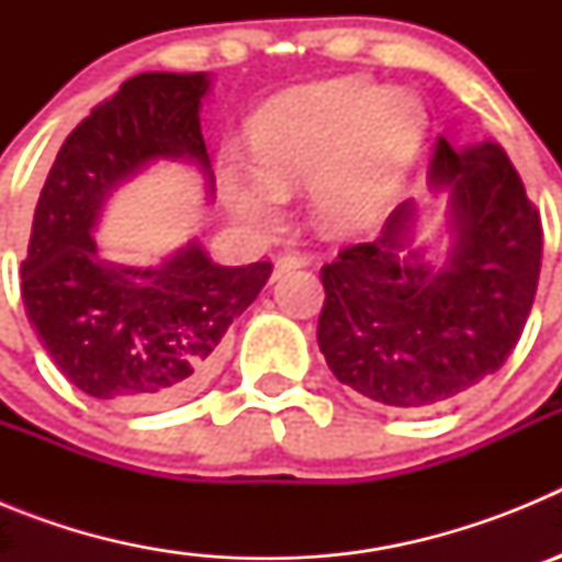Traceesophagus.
<instances>
[{
  "instance_id": "1",
  "label": "esophagus",
  "mask_w": 562,
  "mask_h": 562,
  "mask_svg": "<svg viewBox=\"0 0 562 562\" xmlns=\"http://www.w3.org/2000/svg\"><path fill=\"white\" fill-rule=\"evenodd\" d=\"M310 265V258L301 256V252H286V256L276 258V278L286 270H297V267Z\"/></svg>"
}]
</instances>
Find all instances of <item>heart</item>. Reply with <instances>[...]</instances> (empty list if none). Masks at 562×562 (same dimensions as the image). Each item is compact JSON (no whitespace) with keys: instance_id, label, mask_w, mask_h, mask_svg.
Returning a JSON list of instances; mask_svg holds the SVG:
<instances>
[{"instance_id":"heart-1","label":"heart","mask_w":562,"mask_h":562,"mask_svg":"<svg viewBox=\"0 0 562 562\" xmlns=\"http://www.w3.org/2000/svg\"><path fill=\"white\" fill-rule=\"evenodd\" d=\"M422 128L425 112L402 89L360 78L292 89L250 117L252 168L225 162L227 202L250 225H272L284 193L310 182L312 216L321 225L366 227L408 177Z\"/></svg>"}]
</instances>
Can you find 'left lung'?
<instances>
[{
	"label": "left lung",
	"instance_id": "obj_1",
	"mask_svg": "<svg viewBox=\"0 0 562 562\" xmlns=\"http://www.w3.org/2000/svg\"><path fill=\"white\" fill-rule=\"evenodd\" d=\"M430 188H448V258L411 247L414 202L380 238L321 270L317 346L331 374L376 405L422 411L495 374L518 346L538 292L543 227L498 143L453 151L441 137ZM402 249H408L405 257Z\"/></svg>",
	"mask_w": 562,
	"mask_h": 562
}]
</instances>
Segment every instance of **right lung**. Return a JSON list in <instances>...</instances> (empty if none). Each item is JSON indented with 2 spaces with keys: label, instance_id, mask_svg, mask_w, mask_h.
I'll use <instances>...</instances> for the list:
<instances>
[{
  "label": "right lung",
  "instance_id": "obj_1",
  "mask_svg": "<svg viewBox=\"0 0 562 562\" xmlns=\"http://www.w3.org/2000/svg\"><path fill=\"white\" fill-rule=\"evenodd\" d=\"M207 72H143L83 117L38 196L22 261V301L49 360L76 389L132 411H157L205 389L225 331L256 301L270 261L213 265L188 241L157 267L98 252L101 211L157 160L213 171L200 128Z\"/></svg>",
  "mask_w": 562,
  "mask_h": 562
}]
</instances>
